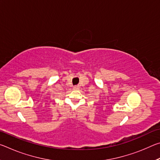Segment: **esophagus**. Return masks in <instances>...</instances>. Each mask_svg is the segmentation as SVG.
I'll list each match as a JSON object with an SVG mask.
<instances>
[{
    "label": "esophagus",
    "instance_id": "1",
    "mask_svg": "<svg viewBox=\"0 0 160 160\" xmlns=\"http://www.w3.org/2000/svg\"><path fill=\"white\" fill-rule=\"evenodd\" d=\"M73 89L74 90H78V89H79V86H74V88H73Z\"/></svg>",
    "mask_w": 160,
    "mask_h": 160
}]
</instances>
